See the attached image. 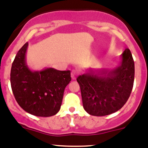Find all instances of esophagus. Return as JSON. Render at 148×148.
Returning <instances> with one entry per match:
<instances>
[{
	"label": "esophagus",
	"mask_w": 148,
	"mask_h": 148,
	"mask_svg": "<svg viewBox=\"0 0 148 148\" xmlns=\"http://www.w3.org/2000/svg\"><path fill=\"white\" fill-rule=\"evenodd\" d=\"M77 75H78V73H77V71H76V70L73 69L72 71H71V79H74V80H75V79H77Z\"/></svg>",
	"instance_id": "esophagus-1"
}]
</instances>
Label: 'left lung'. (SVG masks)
<instances>
[{"mask_svg": "<svg viewBox=\"0 0 148 148\" xmlns=\"http://www.w3.org/2000/svg\"><path fill=\"white\" fill-rule=\"evenodd\" d=\"M135 64L130 49L121 54V64L112 69H88L77 77L84 110L88 114L103 116L121 109L133 86Z\"/></svg>", "mask_w": 148, "mask_h": 148, "instance_id": "1", "label": "left lung"}]
</instances>
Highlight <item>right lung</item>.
<instances>
[{"mask_svg":"<svg viewBox=\"0 0 148 148\" xmlns=\"http://www.w3.org/2000/svg\"><path fill=\"white\" fill-rule=\"evenodd\" d=\"M26 42L12 64L10 84L15 99L24 111L40 117L57 114L61 107L64 91L69 84L71 72L47 68L32 71L26 63Z\"/></svg>","mask_w":148,"mask_h":148,"instance_id":"1","label":"right lung"}]
</instances>
